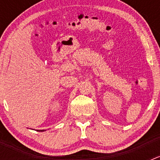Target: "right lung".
Segmentation results:
<instances>
[{
  "instance_id": "1",
  "label": "right lung",
  "mask_w": 160,
  "mask_h": 160,
  "mask_svg": "<svg viewBox=\"0 0 160 160\" xmlns=\"http://www.w3.org/2000/svg\"><path fill=\"white\" fill-rule=\"evenodd\" d=\"M46 131V130H38V131Z\"/></svg>"
}]
</instances>
